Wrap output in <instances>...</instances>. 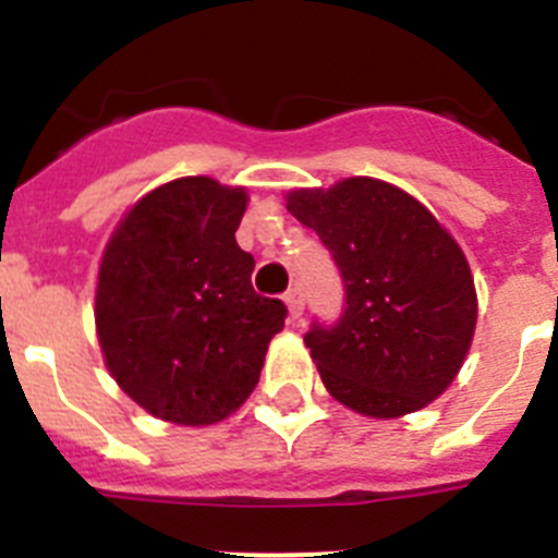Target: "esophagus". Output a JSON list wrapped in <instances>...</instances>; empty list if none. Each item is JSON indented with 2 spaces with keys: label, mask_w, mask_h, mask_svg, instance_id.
I'll return each instance as SVG.
<instances>
[{
  "label": "esophagus",
  "mask_w": 558,
  "mask_h": 558,
  "mask_svg": "<svg viewBox=\"0 0 558 558\" xmlns=\"http://www.w3.org/2000/svg\"><path fill=\"white\" fill-rule=\"evenodd\" d=\"M284 304H288V310H290V318H302V313H304V293H302V288H290L288 293H284Z\"/></svg>",
  "instance_id": "34e87169"
}]
</instances>
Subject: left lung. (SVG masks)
<instances>
[{
    "mask_svg": "<svg viewBox=\"0 0 558 558\" xmlns=\"http://www.w3.org/2000/svg\"><path fill=\"white\" fill-rule=\"evenodd\" d=\"M288 211L322 236L347 288L338 322L304 335L327 391L374 418L441 397L477 322L470 265L447 229L408 192L366 175L293 190Z\"/></svg>",
    "mask_w": 558,
    "mask_h": 558,
    "instance_id": "1",
    "label": "left lung"
}]
</instances>
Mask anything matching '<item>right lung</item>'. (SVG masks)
<instances>
[{"label": "right lung", "mask_w": 558, "mask_h": 558, "mask_svg": "<svg viewBox=\"0 0 558 558\" xmlns=\"http://www.w3.org/2000/svg\"><path fill=\"white\" fill-rule=\"evenodd\" d=\"M240 186L190 175L147 192L113 231L97 276L102 357L122 391L175 425H215L259 383L288 307L251 288L234 231Z\"/></svg>", "instance_id": "1"}]
</instances>
